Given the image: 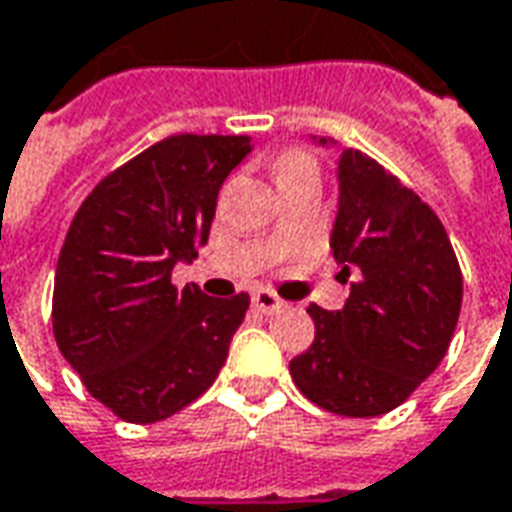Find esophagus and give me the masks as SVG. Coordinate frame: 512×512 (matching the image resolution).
<instances>
[{
    "label": "esophagus",
    "instance_id": "34e87169",
    "mask_svg": "<svg viewBox=\"0 0 512 512\" xmlns=\"http://www.w3.org/2000/svg\"><path fill=\"white\" fill-rule=\"evenodd\" d=\"M252 307H255V310H260L263 316H271V313H280L282 307H285V302H282L277 293L255 291L252 293Z\"/></svg>",
    "mask_w": 512,
    "mask_h": 512
}]
</instances>
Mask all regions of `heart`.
Wrapping results in <instances>:
<instances>
[{"mask_svg":"<svg viewBox=\"0 0 512 512\" xmlns=\"http://www.w3.org/2000/svg\"><path fill=\"white\" fill-rule=\"evenodd\" d=\"M302 169H316L313 157L307 155V152H302V149H288V152H282V155L277 157V163H274V174H277V180Z\"/></svg>","mask_w":512,"mask_h":512,"instance_id":"obj_1","label":"heart"}]
</instances>
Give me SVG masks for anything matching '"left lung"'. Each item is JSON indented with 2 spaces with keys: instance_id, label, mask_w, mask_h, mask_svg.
<instances>
[{
  "instance_id": "obj_1",
  "label": "left lung",
  "mask_w": 512,
  "mask_h": 512,
  "mask_svg": "<svg viewBox=\"0 0 512 512\" xmlns=\"http://www.w3.org/2000/svg\"><path fill=\"white\" fill-rule=\"evenodd\" d=\"M327 144V141H321ZM332 255L357 280L338 313L307 307L310 349L291 360L296 388L335 416L391 413L446 355L463 274L452 241L427 202L360 149L338 163Z\"/></svg>"
}]
</instances>
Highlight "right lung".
Returning <instances> with one entry per match:
<instances>
[{
  "mask_svg": "<svg viewBox=\"0 0 512 512\" xmlns=\"http://www.w3.org/2000/svg\"><path fill=\"white\" fill-rule=\"evenodd\" d=\"M249 149V135H169L96 182L71 219L52 330L88 393L121 421H163L219 377L249 293L177 291L171 268L207 244L221 185Z\"/></svg>",
  "mask_w": 512,
  "mask_h": 512,
  "instance_id": "obj_1",
  "label": "right lung"
}]
</instances>
